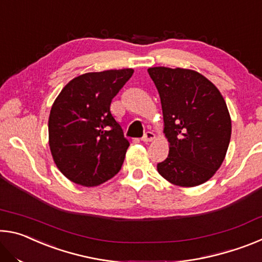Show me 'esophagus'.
<instances>
[{
	"label": "esophagus",
	"instance_id": "1",
	"mask_svg": "<svg viewBox=\"0 0 262 262\" xmlns=\"http://www.w3.org/2000/svg\"><path fill=\"white\" fill-rule=\"evenodd\" d=\"M155 137H156V135H155L152 132H147L144 136L142 137V141H143L144 143H148V142H151L152 140H155Z\"/></svg>",
	"mask_w": 262,
	"mask_h": 262
}]
</instances>
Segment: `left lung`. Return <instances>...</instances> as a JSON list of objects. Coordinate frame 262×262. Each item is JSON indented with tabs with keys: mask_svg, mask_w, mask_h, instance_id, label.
Masks as SVG:
<instances>
[{
	"mask_svg": "<svg viewBox=\"0 0 262 262\" xmlns=\"http://www.w3.org/2000/svg\"><path fill=\"white\" fill-rule=\"evenodd\" d=\"M161 97L168 156L157 171L168 183L194 187L221 167L231 139V118L219 89L192 69L152 67Z\"/></svg>",
	"mask_w": 262,
	"mask_h": 262,
	"instance_id": "1",
	"label": "left lung"
}]
</instances>
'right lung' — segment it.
Returning a JSON list of instances; mask_svg holds the SVG:
<instances>
[{"mask_svg":"<svg viewBox=\"0 0 262 262\" xmlns=\"http://www.w3.org/2000/svg\"><path fill=\"white\" fill-rule=\"evenodd\" d=\"M132 68L73 78L52 105L48 143L55 165L73 183L94 187L120 171L129 142L110 112Z\"/></svg>","mask_w":262,"mask_h":262,"instance_id":"add662e5","label":"right lung"}]
</instances>
